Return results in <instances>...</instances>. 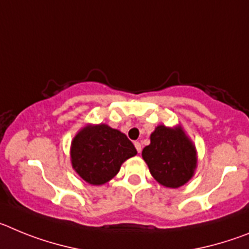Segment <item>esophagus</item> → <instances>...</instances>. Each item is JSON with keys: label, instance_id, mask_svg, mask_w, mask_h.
I'll use <instances>...</instances> for the list:
<instances>
[{"label": "esophagus", "instance_id": "esophagus-1", "mask_svg": "<svg viewBox=\"0 0 249 249\" xmlns=\"http://www.w3.org/2000/svg\"><path fill=\"white\" fill-rule=\"evenodd\" d=\"M135 147H136V149H137L138 153H141V151H142V146H141L140 142H135Z\"/></svg>", "mask_w": 249, "mask_h": 249}]
</instances>
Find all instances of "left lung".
I'll use <instances>...</instances> for the list:
<instances>
[{
  "instance_id": "left-lung-1",
  "label": "left lung",
  "mask_w": 249,
  "mask_h": 249,
  "mask_svg": "<svg viewBox=\"0 0 249 249\" xmlns=\"http://www.w3.org/2000/svg\"><path fill=\"white\" fill-rule=\"evenodd\" d=\"M142 157L156 181L168 188L187 183L197 167L196 147L181 126L156 127L151 143L142 151Z\"/></svg>"
}]
</instances>
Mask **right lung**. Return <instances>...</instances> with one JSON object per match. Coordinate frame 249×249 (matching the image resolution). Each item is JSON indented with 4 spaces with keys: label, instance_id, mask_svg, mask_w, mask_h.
<instances>
[{
    "label": "right lung",
    "instance_id": "right-lung-1",
    "mask_svg": "<svg viewBox=\"0 0 249 249\" xmlns=\"http://www.w3.org/2000/svg\"><path fill=\"white\" fill-rule=\"evenodd\" d=\"M136 155L135 146L124 133L102 123L83 127L71 144L72 167L93 186L111 181L121 164Z\"/></svg>",
    "mask_w": 249,
    "mask_h": 249
}]
</instances>
